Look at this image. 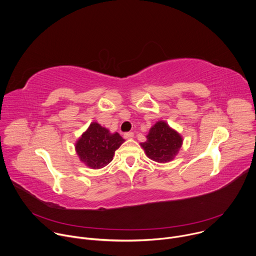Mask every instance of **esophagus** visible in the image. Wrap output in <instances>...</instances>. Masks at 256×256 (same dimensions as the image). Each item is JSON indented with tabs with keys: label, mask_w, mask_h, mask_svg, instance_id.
Here are the masks:
<instances>
[{
	"label": "esophagus",
	"mask_w": 256,
	"mask_h": 256,
	"mask_svg": "<svg viewBox=\"0 0 256 256\" xmlns=\"http://www.w3.org/2000/svg\"><path fill=\"white\" fill-rule=\"evenodd\" d=\"M124 138H134V132H124Z\"/></svg>",
	"instance_id": "obj_1"
}]
</instances>
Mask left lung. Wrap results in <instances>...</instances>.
Instances as JSON below:
<instances>
[{
	"instance_id": "obj_1",
	"label": "left lung",
	"mask_w": 256,
	"mask_h": 256,
	"mask_svg": "<svg viewBox=\"0 0 256 256\" xmlns=\"http://www.w3.org/2000/svg\"><path fill=\"white\" fill-rule=\"evenodd\" d=\"M181 144V136L164 122H157L150 130L147 140L140 144L147 156L158 163L173 160Z\"/></svg>"
}]
</instances>
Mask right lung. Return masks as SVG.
Returning <instances> with one entry per match:
<instances>
[{"label": "right lung", "mask_w": 256, "mask_h": 256, "mask_svg": "<svg viewBox=\"0 0 256 256\" xmlns=\"http://www.w3.org/2000/svg\"><path fill=\"white\" fill-rule=\"evenodd\" d=\"M124 140L120 134H110L97 122H92L76 144L79 158L92 169H100L110 163Z\"/></svg>", "instance_id": "add662e5"}]
</instances>
